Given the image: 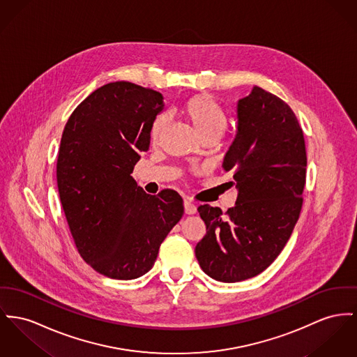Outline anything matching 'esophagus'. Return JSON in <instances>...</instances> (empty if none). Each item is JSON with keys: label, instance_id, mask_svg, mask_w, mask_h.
Here are the masks:
<instances>
[{"label": "esophagus", "instance_id": "1", "mask_svg": "<svg viewBox=\"0 0 357 357\" xmlns=\"http://www.w3.org/2000/svg\"><path fill=\"white\" fill-rule=\"evenodd\" d=\"M196 211H197V208H196V206L190 202V200H184V213L188 215L196 214Z\"/></svg>", "mask_w": 357, "mask_h": 357}]
</instances>
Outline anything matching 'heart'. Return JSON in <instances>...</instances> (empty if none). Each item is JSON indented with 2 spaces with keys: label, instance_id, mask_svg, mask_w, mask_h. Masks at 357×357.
Listing matches in <instances>:
<instances>
[{
  "label": "heart",
  "instance_id": "heart-1",
  "mask_svg": "<svg viewBox=\"0 0 357 357\" xmlns=\"http://www.w3.org/2000/svg\"><path fill=\"white\" fill-rule=\"evenodd\" d=\"M180 112L185 119L190 120L200 137L210 134L220 137L226 128V114L219 102L211 96L204 93L190 96L180 105ZM165 123L167 119L164 116H158L153 121L150 130V138L153 141L160 137L161 131L165 127Z\"/></svg>",
  "mask_w": 357,
  "mask_h": 357
}]
</instances>
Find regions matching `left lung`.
<instances>
[{
    "mask_svg": "<svg viewBox=\"0 0 357 357\" xmlns=\"http://www.w3.org/2000/svg\"><path fill=\"white\" fill-rule=\"evenodd\" d=\"M303 131L282 98L253 86L237 101V131L222 167L233 174L236 206L226 214L197 208L206 236L196 245L200 268L218 282L260 275L282 253L299 219L306 184Z\"/></svg>",
    "mask_w": 357,
    "mask_h": 357,
    "instance_id": "8db88e82",
    "label": "left lung"
}]
</instances>
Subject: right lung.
Instances as JSON below:
<instances>
[{
  "mask_svg": "<svg viewBox=\"0 0 357 357\" xmlns=\"http://www.w3.org/2000/svg\"><path fill=\"white\" fill-rule=\"evenodd\" d=\"M164 107L160 92L111 82L74 109L62 134L56 183L74 243L84 261L111 279L149 272L184 214L176 190L151 196L131 176Z\"/></svg>",
  "mask_w": 357,
  "mask_h": 357,
  "instance_id": "add662e5",
  "label": "right lung"
}]
</instances>
